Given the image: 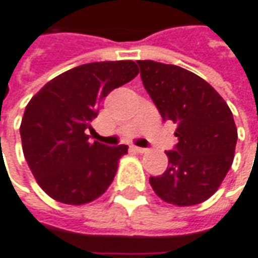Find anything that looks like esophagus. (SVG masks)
Listing matches in <instances>:
<instances>
[{"label":"esophagus","mask_w":258,"mask_h":258,"mask_svg":"<svg viewBox=\"0 0 258 258\" xmlns=\"http://www.w3.org/2000/svg\"><path fill=\"white\" fill-rule=\"evenodd\" d=\"M131 150L136 151V153H140V154L147 153V149H144V147H137V146H131Z\"/></svg>","instance_id":"esophagus-1"}]
</instances>
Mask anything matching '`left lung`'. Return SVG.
<instances>
[{"label": "left lung", "instance_id": "left-lung-1", "mask_svg": "<svg viewBox=\"0 0 258 258\" xmlns=\"http://www.w3.org/2000/svg\"><path fill=\"white\" fill-rule=\"evenodd\" d=\"M147 94L164 121L177 124L179 143L166 151L169 166L150 177L156 195L177 207L198 205L217 192L228 173L237 127L222 96L194 72L176 64L139 60Z\"/></svg>", "mask_w": 258, "mask_h": 258}]
</instances>
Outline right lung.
<instances>
[{"instance_id": "obj_1", "label": "right lung", "mask_w": 258, "mask_h": 258, "mask_svg": "<svg viewBox=\"0 0 258 258\" xmlns=\"http://www.w3.org/2000/svg\"><path fill=\"white\" fill-rule=\"evenodd\" d=\"M137 73L131 60L86 63L53 78L30 99L20 127L23 153L50 198L84 205L112 183L128 146L91 143L85 131L98 115L101 101Z\"/></svg>"}]
</instances>
